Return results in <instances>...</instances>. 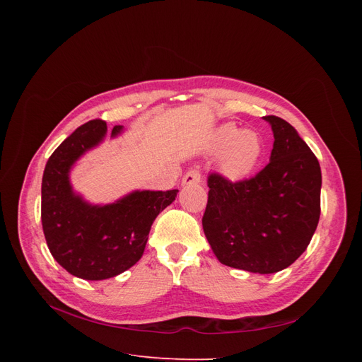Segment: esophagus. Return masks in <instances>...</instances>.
Segmentation results:
<instances>
[{
    "instance_id": "esophagus-1",
    "label": "esophagus",
    "mask_w": 362,
    "mask_h": 362,
    "mask_svg": "<svg viewBox=\"0 0 362 362\" xmlns=\"http://www.w3.org/2000/svg\"><path fill=\"white\" fill-rule=\"evenodd\" d=\"M201 182V172L198 169H192L182 177V185H190V184H198Z\"/></svg>"
}]
</instances>
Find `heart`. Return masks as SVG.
I'll return each mask as SVG.
<instances>
[{"label":"heart","instance_id":"heart-1","mask_svg":"<svg viewBox=\"0 0 362 362\" xmlns=\"http://www.w3.org/2000/svg\"><path fill=\"white\" fill-rule=\"evenodd\" d=\"M213 151L221 156V169L229 180L240 181L254 172L264 154L262 137L252 129L228 122L216 131Z\"/></svg>","mask_w":362,"mask_h":362}]
</instances>
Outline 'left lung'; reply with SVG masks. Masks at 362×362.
<instances>
[{
	"label": "left lung",
	"instance_id": "left-lung-1",
	"mask_svg": "<svg viewBox=\"0 0 362 362\" xmlns=\"http://www.w3.org/2000/svg\"><path fill=\"white\" fill-rule=\"evenodd\" d=\"M262 119L275 137L269 164L237 182L211 173L202 226L222 264L269 275L291 266L308 247L320 218L322 170L287 120Z\"/></svg>",
	"mask_w": 362,
	"mask_h": 362
}]
</instances>
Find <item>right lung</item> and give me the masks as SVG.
I'll return each instance as SVG.
<instances>
[{
    "instance_id": "right-lung-1",
    "label": "right lung",
    "mask_w": 362,
    "mask_h": 362,
    "mask_svg": "<svg viewBox=\"0 0 362 362\" xmlns=\"http://www.w3.org/2000/svg\"><path fill=\"white\" fill-rule=\"evenodd\" d=\"M122 127L112 129V137ZM107 124L93 119L76 128L52 152L42 178V228L51 255L71 275L86 281L113 278L144 255L156 217L177 198L178 190H136L113 204L92 205L69 181L75 161L98 146Z\"/></svg>"
}]
</instances>
